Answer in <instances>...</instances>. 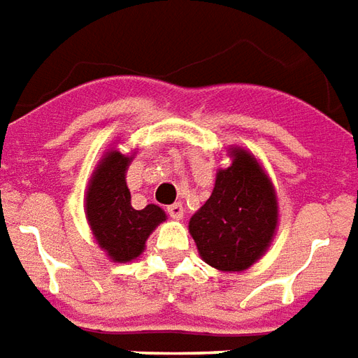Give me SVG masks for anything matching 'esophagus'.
I'll use <instances>...</instances> for the list:
<instances>
[{"mask_svg": "<svg viewBox=\"0 0 358 358\" xmlns=\"http://www.w3.org/2000/svg\"><path fill=\"white\" fill-rule=\"evenodd\" d=\"M167 214H169V217H173V220H181L183 217V204L181 202H175L171 206H167Z\"/></svg>", "mask_w": 358, "mask_h": 358, "instance_id": "1", "label": "esophagus"}]
</instances>
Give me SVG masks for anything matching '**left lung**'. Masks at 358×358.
I'll use <instances>...</instances> for the list:
<instances>
[{
	"label": "left lung",
	"mask_w": 358,
	"mask_h": 358,
	"mask_svg": "<svg viewBox=\"0 0 358 358\" xmlns=\"http://www.w3.org/2000/svg\"><path fill=\"white\" fill-rule=\"evenodd\" d=\"M278 225L275 192L250 154L233 150V164L215 177L212 196L192 215L189 231L206 264L241 272L255 264Z\"/></svg>",
	"instance_id": "1"
}]
</instances>
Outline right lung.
Masks as SVG:
<instances>
[{
  "label": "right lung",
  "mask_w": 358,
  "mask_h": 358,
  "mask_svg": "<svg viewBox=\"0 0 358 358\" xmlns=\"http://www.w3.org/2000/svg\"><path fill=\"white\" fill-rule=\"evenodd\" d=\"M131 158L110 152L94 171L86 194V217L98 245L115 262H129L144 250L154 227L166 220L164 210L148 204L143 210L131 206L125 171Z\"/></svg>",
  "instance_id": "add662e5"
}]
</instances>
